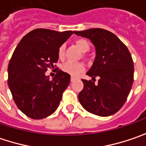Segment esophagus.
Wrapping results in <instances>:
<instances>
[{
  "instance_id": "34e87169",
  "label": "esophagus",
  "mask_w": 146,
  "mask_h": 146,
  "mask_svg": "<svg viewBox=\"0 0 146 146\" xmlns=\"http://www.w3.org/2000/svg\"><path fill=\"white\" fill-rule=\"evenodd\" d=\"M76 80V77H73V76H71V78H70V81H71V82H74Z\"/></svg>"
}]
</instances>
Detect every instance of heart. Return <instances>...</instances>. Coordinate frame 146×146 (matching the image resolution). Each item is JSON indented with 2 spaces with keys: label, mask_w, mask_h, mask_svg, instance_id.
Returning <instances> with one entry per match:
<instances>
[{
  "label": "heart",
  "mask_w": 146,
  "mask_h": 146,
  "mask_svg": "<svg viewBox=\"0 0 146 146\" xmlns=\"http://www.w3.org/2000/svg\"><path fill=\"white\" fill-rule=\"evenodd\" d=\"M76 46L80 48V50L82 52H87L90 50V46L89 44V42L85 40V39H78L76 41ZM65 50L66 46L65 45H61L58 49V56L59 58H63L65 56ZM61 69L64 72L68 73L70 76H77L80 72H82L84 70V65L82 63H79V62H72V61H67L65 64L62 65Z\"/></svg>",
  "instance_id": "heart-1"
}]
</instances>
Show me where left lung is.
Returning <instances> with one entry per match:
<instances>
[{"label": "left lung", "instance_id": "left-lung-1", "mask_svg": "<svg viewBox=\"0 0 146 146\" xmlns=\"http://www.w3.org/2000/svg\"><path fill=\"white\" fill-rule=\"evenodd\" d=\"M88 38L96 47V58L86 73L99 77L97 84L82 80L78 99L84 109L99 116H109L123 106L134 81V63L126 46L109 31L93 28L74 31Z\"/></svg>", "mask_w": 146, "mask_h": 146}]
</instances>
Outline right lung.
Masks as SVG:
<instances>
[{
  "label": "right lung",
  "instance_id": "right-lung-1",
  "mask_svg": "<svg viewBox=\"0 0 146 146\" xmlns=\"http://www.w3.org/2000/svg\"><path fill=\"white\" fill-rule=\"evenodd\" d=\"M72 34L71 31L36 29L17 45L8 66V86L17 107L28 117L46 118L59 106L70 76L59 70L50 80L46 71L54 67L59 47Z\"/></svg>",
  "mask_w": 146,
  "mask_h": 146
}]
</instances>
